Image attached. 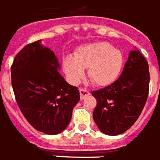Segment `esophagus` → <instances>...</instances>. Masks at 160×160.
<instances>
[{
  "label": "esophagus",
  "mask_w": 160,
  "mask_h": 160,
  "mask_svg": "<svg viewBox=\"0 0 160 160\" xmlns=\"http://www.w3.org/2000/svg\"><path fill=\"white\" fill-rule=\"evenodd\" d=\"M79 92H80V98H81V100H83V99L88 97V95L90 94V93L87 89H85V88H80Z\"/></svg>",
  "instance_id": "obj_1"
}]
</instances>
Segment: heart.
Listing matches in <instances>:
<instances>
[{"label": "heart", "mask_w": 160, "mask_h": 160, "mask_svg": "<svg viewBox=\"0 0 160 160\" xmlns=\"http://www.w3.org/2000/svg\"><path fill=\"white\" fill-rule=\"evenodd\" d=\"M123 54L107 42H94L79 48L74 54L64 59V70L69 81L78 84L88 68V77L94 84L107 86L113 82L123 66Z\"/></svg>", "instance_id": "obj_1"}]
</instances>
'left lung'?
Masks as SVG:
<instances>
[{
  "instance_id": "left-lung-1",
  "label": "left lung",
  "mask_w": 160,
  "mask_h": 160,
  "mask_svg": "<svg viewBox=\"0 0 160 160\" xmlns=\"http://www.w3.org/2000/svg\"><path fill=\"white\" fill-rule=\"evenodd\" d=\"M148 69L143 54L138 49L132 50L118 80L92 91L97 101L93 118L101 132L117 136L136 123L148 95Z\"/></svg>"
}]
</instances>
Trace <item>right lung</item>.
<instances>
[{"instance_id":"obj_1","label":"right lung","mask_w":160,"mask_h":160,"mask_svg":"<svg viewBox=\"0 0 160 160\" xmlns=\"http://www.w3.org/2000/svg\"><path fill=\"white\" fill-rule=\"evenodd\" d=\"M59 68L53 51L42 45L41 40L23 48L11 67L19 109L31 126L48 135L66 129L80 100L78 88L64 79Z\"/></svg>"}]
</instances>
